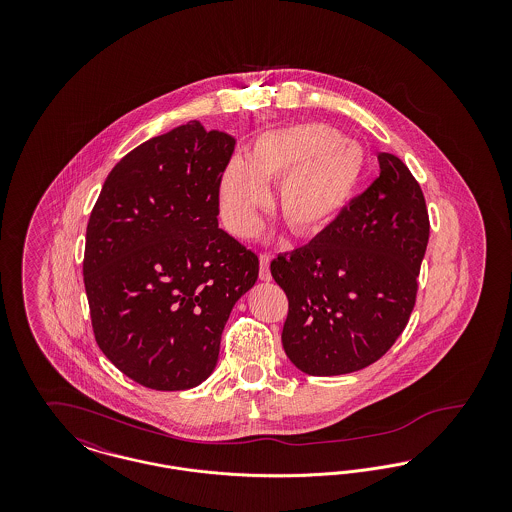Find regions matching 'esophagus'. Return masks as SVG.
<instances>
[{
    "label": "esophagus",
    "instance_id": "1",
    "mask_svg": "<svg viewBox=\"0 0 512 512\" xmlns=\"http://www.w3.org/2000/svg\"><path fill=\"white\" fill-rule=\"evenodd\" d=\"M268 265H270V255H268V253H261V255H259V278H261L263 282H270V280H272Z\"/></svg>",
    "mask_w": 512,
    "mask_h": 512
}]
</instances>
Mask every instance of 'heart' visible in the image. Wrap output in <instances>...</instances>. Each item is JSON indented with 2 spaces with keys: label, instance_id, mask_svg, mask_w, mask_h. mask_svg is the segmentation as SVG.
Returning a JSON list of instances; mask_svg holds the SVG:
<instances>
[{
  "label": "heart",
  "instance_id": "b5f03b06",
  "mask_svg": "<svg viewBox=\"0 0 512 512\" xmlns=\"http://www.w3.org/2000/svg\"><path fill=\"white\" fill-rule=\"evenodd\" d=\"M368 169L365 147L322 122L270 130L247 159L232 157L220 172V215L228 230L251 238L278 182L276 203L295 234L311 236L351 205Z\"/></svg>",
  "mask_w": 512,
  "mask_h": 512
}]
</instances>
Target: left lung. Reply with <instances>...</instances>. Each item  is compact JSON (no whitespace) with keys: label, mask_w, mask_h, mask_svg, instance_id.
I'll return each instance as SVG.
<instances>
[{"label":"left lung","mask_w":512,"mask_h":512,"mask_svg":"<svg viewBox=\"0 0 512 512\" xmlns=\"http://www.w3.org/2000/svg\"><path fill=\"white\" fill-rule=\"evenodd\" d=\"M380 176L317 238L278 255L270 274L286 292L288 359L311 376L376 363L405 330L430 222L405 163L380 153Z\"/></svg>","instance_id":"left-lung-1"}]
</instances>
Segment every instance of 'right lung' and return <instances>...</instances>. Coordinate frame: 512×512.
Segmentation results:
<instances>
[{"label": "right lung", "instance_id": "right-lung-1", "mask_svg": "<svg viewBox=\"0 0 512 512\" xmlns=\"http://www.w3.org/2000/svg\"><path fill=\"white\" fill-rule=\"evenodd\" d=\"M234 136L190 121L124 155L88 220L84 286L103 355L134 382L190 390L211 376L257 255L219 228Z\"/></svg>", "mask_w": 512, "mask_h": 512}]
</instances>
